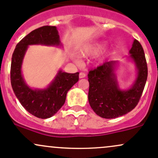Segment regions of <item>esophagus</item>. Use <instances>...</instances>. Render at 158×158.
I'll list each match as a JSON object with an SVG mask.
<instances>
[{
	"label": "esophagus",
	"instance_id": "1",
	"mask_svg": "<svg viewBox=\"0 0 158 158\" xmlns=\"http://www.w3.org/2000/svg\"><path fill=\"white\" fill-rule=\"evenodd\" d=\"M86 76V75H85V73H79V78H80V79H82V78H85Z\"/></svg>",
	"mask_w": 158,
	"mask_h": 158
}]
</instances>
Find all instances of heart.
Segmentation results:
<instances>
[{"instance_id": "heart-1", "label": "heart", "mask_w": 158, "mask_h": 158, "mask_svg": "<svg viewBox=\"0 0 158 158\" xmlns=\"http://www.w3.org/2000/svg\"><path fill=\"white\" fill-rule=\"evenodd\" d=\"M106 47V43L105 42H95L92 43H88L87 45H85L82 48L80 51V55L83 58H87L89 56H93V55H96L101 52L104 48ZM111 53V52H106L102 55L100 58V60L102 61L105 59L106 56Z\"/></svg>"}]
</instances>
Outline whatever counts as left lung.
<instances>
[{"instance_id":"8db88e82","label":"left lung","mask_w":158,"mask_h":158,"mask_svg":"<svg viewBox=\"0 0 158 158\" xmlns=\"http://www.w3.org/2000/svg\"><path fill=\"white\" fill-rule=\"evenodd\" d=\"M127 60L136 70L134 81L128 88L122 89L118 82L116 70L118 61L111 60L89 71L88 102L94 112L103 118H115L128 113L137 105L148 76L145 53L139 41L133 40Z\"/></svg>"}]
</instances>
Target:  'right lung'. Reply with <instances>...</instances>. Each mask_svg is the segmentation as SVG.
I'll list each match as a JSON object with an SVG mask.
<instances>
[{
	"label": "right lung",
	"instance_id": "add662e5",
	"mask_svg": "<svg viewBox=\"0 0 158 158\" xmlns=\"http://www.w3.org/2000/svg\"><path fill=\"white\" fill-rule=\"evenodd\" d=\"M62 47L55 26H43L29 33L15 46L12 56L10 80L13 92L22 106L31 115L42 119L53 116L64 104L69 90L79 81V73H68L61 69L45 88H31L22 75V64L29 46Z\"/></svg>",
	"mask_w": 158,
	"mask_h": 158
}]
</instances>
